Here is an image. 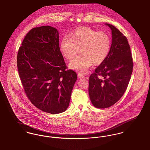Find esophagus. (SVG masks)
<instances>
[{
  "label": "esophagus",
  "instance_id": "esophagus-1",
  "mask_svg": "<svg viewBox=\"0 0 150 150\" xmlns=\"http://www.w3.org/2000/svg\"><path fill=\"white\" fill-rule=\"evenodd\" d=\"M78 77H79V79L83 78L84 77V75L82 73H78Z\"/></svg>",
  "mask_w": 150,
  "mask_h": 150
}]
</instances>
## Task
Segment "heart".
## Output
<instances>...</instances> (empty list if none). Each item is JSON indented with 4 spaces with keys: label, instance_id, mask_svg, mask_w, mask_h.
<instances>
[{
    "label": "heart",
    "instance_id": "1",
    "mask_svg": "<svg viewBox=\"0 0 150 150\" xmlns=\"http://www.w3.org/2000/svg\"><path fill=\"white\" fill-rule=\"evenodd\" d=\"M110 47L109 35L103 32H97L88 28L76 30L71 37L65 36L62 40L60 48L63 55L71 59L70 67L81 72H85L93 64H100L108 55Z\"/></svg>",
    "mask_w": 150,
    "mask_h": 150
}]
</instances>
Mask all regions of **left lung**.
<instances>
[{"instance_id": "left-lung-1", "label": "left lung", "mask_w": 150, "mask_h": 150, "mask_svg": "<svg viewBox=\"0 0 150 150\" xmlns=\"http://www.w3.org/2000/svg\"><path fill=\"white\" fill-rule=\"evenodd\" d=\"M112 30L109 54L88 79V94L97 108L115 104L125 93L133 68V61L127 39L115 26L106 24Z\"/></svg>"}]
</instances>
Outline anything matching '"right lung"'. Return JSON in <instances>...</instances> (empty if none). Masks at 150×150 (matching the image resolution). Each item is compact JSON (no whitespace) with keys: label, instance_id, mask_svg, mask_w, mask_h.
<instances>
[{"label":"right lung","instance_id":"right-lung-1","mask_svg":"<svg viewBox=\"0 0 150 150\" xmlns=\"http://www.w3.org/2000/svg\"><path fill=\"white\" fill-rule=\"evenodd\" d=\"M17 56L25 93L43 112H63L69 104L77 73L67 69L59 47V34L50 26L34 28L25 35Z\"/></svg>","mask_w":150,"mask_h":150}]
</instances>
